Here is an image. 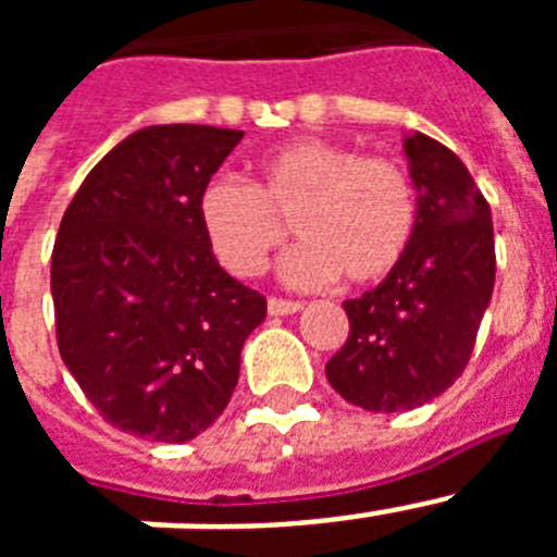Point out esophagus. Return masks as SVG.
<instances>
[{"instance_id":"obj_1","label":"esophagus","mask_w":557,"mask_h":557,"mask_svg":"<svg viewBox=\"0 0 557 557\" xmlns=\"http://www.w3.org/2000/svg\"><path fill=\"white\" fill-rule=\"evenodd\" d=\"M301 301H289V298H268V312L270 314H295L301 312Z\"/></svg>"}]
</instances>
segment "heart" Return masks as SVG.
<instances>
[{
    "instance_id": "heart-1",
    "label": "heart",
    "mask_w": 557,
    "mask_h": 557,
    "mask_svg": "<svg viewBox=\"0 0 557 557\" xmlns=\"http://www.w3.org/2000/svg\"><path fill=\"white\" fill-rule=\"evenodd\" d=\"M211 250L228 273L259 275L287 243L289 223L301 243L284 262V278L321 287L385 278L412 243L418 203L398 164L329 139L275 147L253 186L231 175L211 178L198 198Z\"/></svg>"
}]
</instances>
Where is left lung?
Returning a JSON list of instances; mask_svg holds the SVG:
<instances>
[{"instance_id":"8db88e82","label":"left lung","mask_w":557,"mask_h":557,"mask_svg":"<svg viewBox=\"0 0 557 557\" xmlns=\"http://www.w3.org/2000/svg\"><path fill=\"white\" fill-rule=\"evenodd\" d=\"M418 223L405 259L379 287L343 304L348 337L329 385L371 412L421 407L469 366L496 278L491 206L449 147L405 139Z\"/></svg>"}]
</instances>
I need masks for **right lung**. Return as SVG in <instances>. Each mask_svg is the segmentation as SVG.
I'll return each mask as SVG.
<instances>
[{
	"mask_svg": "<svg viewBox=\"0 0 557 557\" xmlns=\"http://www.w3.org/2000/svg\"><path fill=\"white\" fill-rule=\"evenodd\" d=\"M245 133L150 125L88 172L52 250L58 351L108 424L161 444L209 430L268 301L218 264L198 198Z\"/></svg>",
	"mask_w": 557,
	"mask_h": 557,
	"instance_id": "1",
	"label": "right lung"
}]
</instances>
